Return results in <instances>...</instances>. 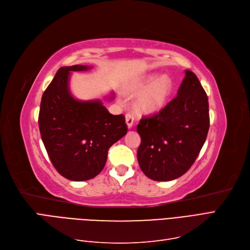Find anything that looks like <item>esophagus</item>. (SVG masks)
<instances>
[{"label":"esophagus","instance_id":"34e87169","mask_svg":"<svg viewBox=\"0 0 250 250\" xmlns=\"http://www.w3.org/2000/svg\"><path fill=\"white\" fill-rule=\"evenodd\" d=\"M134 119H135V117H134V114H133V113L128 112V113L125 114V123H126V125H127L128 128H131V127L133 126V125H134Z\"/></svg>","mask_w":250,"mask_h":250}]
</instances>
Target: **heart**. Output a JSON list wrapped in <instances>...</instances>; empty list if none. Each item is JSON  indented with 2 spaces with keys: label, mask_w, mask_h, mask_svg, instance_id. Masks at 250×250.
<instances>
[{
  "label": "heart",
  "mask_w": 250,
  "mask_h": 250,
  "mask_svg": "<svg viewBox=\"0 0 250 250\" xmlns=\"http://www.w3.org/2000/svg\"><path fill=\"white\" fill-rule=\"evenodd\" d=\"M139 88L146 90L138 102V108L143 112H155L161 109L168 100L173 84L168 76L153 74L141 83Z\"/></svg>",
  "instance_id": "b5f03b06"
}]
</instances>
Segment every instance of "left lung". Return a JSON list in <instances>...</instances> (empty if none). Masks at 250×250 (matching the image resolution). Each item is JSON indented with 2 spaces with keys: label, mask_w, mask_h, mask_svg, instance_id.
I'll use <instances>...</instances> for the list:
<instances>
[{
  "label": "left lung",
  "mask_w": 250,
  "mask_h": 250,
  "mask_svg": "<svg viewBox=\"0 0 250 250\" xmlns=\"http://www.w3.org/2000/svg\"><path fill=\"white\" fill-rule=\"evenodd\" d=\"M209 124L208 97L196 74L186 70L177 96L137 125L141 137L137 156L143 173L155 181L182 176L198 158Z\"/></svg>",
  "instance_id": "1"
}]
</instances>
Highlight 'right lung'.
<instances>
[{"label":"right lung","instance_id":"obj_1","mask_svg":"<svg viewBox=\"0 0 250 250\" xmlns=\"http://www.w3.org/2000/svg\"><path fill=\"white\" fill-rule=\"evenodd\" d=\"M90 68L75 64L59 69L40 105L39 128L46 151L53 167L72 181L100 174L108 149L127 132L124 114H111L100 100L79 101L71 95V72Z\"/></svg>","mask_w":250,"mask_h":250}]
</instances>
